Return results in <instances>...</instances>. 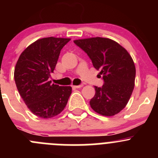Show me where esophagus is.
<instances>
[{"instance_id": "1", "label": "esophagus", "mask_w": 158, "mask_h": 158, "mask_svg": "<svg viewBox=\"0 0 158 158\" xmlns=\"http://www.w3.org/2000/svg\"><path fill=\"white\" fill-rule=\"evenodd\" d=\"M82 86H83V85H73V87H75V88H76V89H80V88H82Z\"/></svg>"}]
</instances>
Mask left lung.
<instances>
[{
	"instance_id": "1",
	"label": "left lung",
	"mask_w": 158,
	"mask_h": 158,
	"mask_svg": "<svg viewBox=\"0 0 158 158\" xmlns=\"http://www.w3.org/2000/svg\"><path fill=\"white\" fill-rule=\"evenodd\" d=\"M83 49L95 69L103 75L104 85L95 86L90 106L103 116H113L128 104L135 87L136 69L130 54L123 47L109 38L91 37L75 40Z\"/></svg>"
}]
</instances>
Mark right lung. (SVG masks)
<instances>
[{"instance_id": "1", "label": "right lung", "mask_w": 158, "mask_h": 158, "mask_svg": "<svg viewBox=\"0 0 158 158\" xmlns=\"http://www.w3.org/2000/svg\"><path fill=\"white\" fill-rule=\"evenodd\" d=\"M71 39L37 40L22 52L14 69L17 90L35 115L50 118L63 111L72 93L71 86H60L49 80L62 48Z\"/></svg>"}]
</instances>
